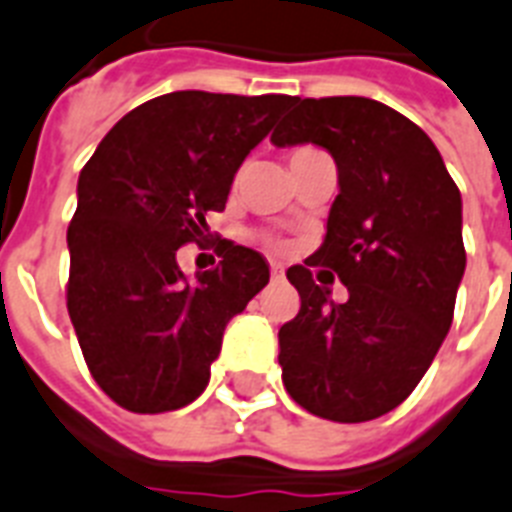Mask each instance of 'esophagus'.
<instances>
[{
	"mask_svg": "<svg viewBox=\"0 0 512 512\" xmlns=\"http://www.w3.org/2000/svg\"><path fill=\"white\" fill-rule=\"evenodd\" d=\"M285 280V269L280 264H272V282H282Z\"/></svg>",
	"mask_w": 512,
	"mask_h": 512,
	"instance_id": "1",
	"label": "esophagus"
}]
</instances>
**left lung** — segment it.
Segmentation results:
<instances>
[{
	"instance_id": "left-lung-1",
	"label": "left lung",
	"mask_w": 512,
	"mask_h": 512,
	"mask_svg": "<svg viewBox=\"0 0 512 512\" xmlns=\"http://www.w3.org/2000/svg\"><path fill=\"white\" fill-rule=\"evenodd\" d=\"M293 105L272 142L325 147L338 195L320 251L288 269L301 309L277 335L282 383L317 418L365 423L415 391L447 338L465 275L463 198L431 137L394 108L367 97ZM312 266L342 277L343 305Z\"/></svg>"
}]
</instances>
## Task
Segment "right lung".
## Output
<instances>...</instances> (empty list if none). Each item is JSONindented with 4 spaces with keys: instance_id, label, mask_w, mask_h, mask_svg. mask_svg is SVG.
<instances>
[{
    "instance_id": "1",
    "label": "right lung",
    "mask_w": 512,
    "mask_h": 512,
    "mask_svg": "<svg viewBox=\"0 0 512 512\" xmlns=\"http://www.w3.org/2000/svg\"><path fill=\"white\" fill-rule=\"evenodd\" d=\"M288 94L171 92L126 113L79 174L68 227V314L97 386L124 410L195 402L227 322L269 282L261 253L219 240L216 269L187 277L240 163L293 105Z\"/></svg>"
}]
</instances>
